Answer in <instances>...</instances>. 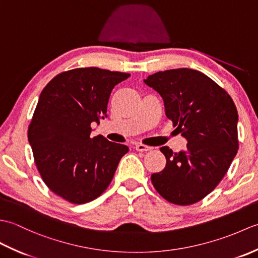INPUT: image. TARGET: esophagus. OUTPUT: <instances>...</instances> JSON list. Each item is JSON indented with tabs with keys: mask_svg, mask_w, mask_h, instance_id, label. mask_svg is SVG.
I'll use <instances>...</instances> for the list:
<instances>
[{
	"mask_svg": "<svg viewBox=\"0 0 258 258\" xmlns=\"http://www.w3.org/2000/svg\"><path fill=\"white\" fill-rule=\"evenodd\" d=\"M135 150L139 151V152H147V151H152L153 147L139 143V144L135 145Z\"/></svg>",
	"mask_w": 258,
	"mask_h": 258,
	"instance_id": "1",
	"label": "esophagus"
}]
</instances>
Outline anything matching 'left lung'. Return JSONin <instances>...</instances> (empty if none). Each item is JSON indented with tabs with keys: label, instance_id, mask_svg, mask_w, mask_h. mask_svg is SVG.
<instances>
[{
	"label": "left lung",
	"instance_id": "left-lung-1",
	"mask_svg": "<svg viewBox=\"0 0 258 258\" xmlns=\"http://www.w3.org/2000/svg\"><path fill=\"white\" fill-rule=\"evenodd\" d=\"M144 83L160 93L167 118L187 140L178 153L161 147L166 165L152 174V183L173 204H194L220 184L236 155V106L225 90L196 70L157 72Z\"/></svg>",
	"mask_w": 258,
	"mask_h": 258
}]
</instances>
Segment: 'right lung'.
I'll return each instance as SVG.
<instances>
[{
  "mask_svg": "<svg viewBox=\"0 0 258 258\" xmlns=\"http://www.w3.org/2000/svg\"><path fill=\"white\" fill-rule=\"evenodd\" d=\"M128 73L81 68L59 73L43 89L27 131L34 162L47 187L73 204L97 199L112 182L128 147L91 138L106 117L114 86Z\"/></svg>",
  "mask_w": 258,
  "mask_h": 258,
  "instance_id": "1",
  "label": "right lung"
}]
</instances>
